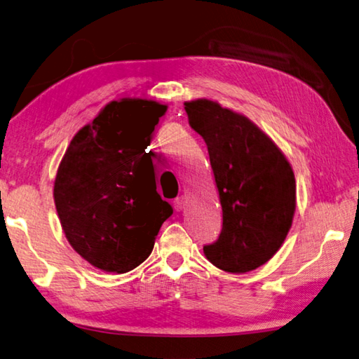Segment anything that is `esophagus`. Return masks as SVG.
<instances>
[{"instance_id":"esophagus-1","label":"esophagus","mask_w":359,"mask_h":359,"mask_svg":"<svg viewBox=\"0 0 359 359\" xmlns=\"http://www.w3.org/2000/svg\"><path fill=\"white\" fill-rule=\"evenodd\" d=\"M184 203H186V197H178V198H175V201H173V206H175V209H177V211H181L182 208H184Z\"/></svg>"}]
</instances>
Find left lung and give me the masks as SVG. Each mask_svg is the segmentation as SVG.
Segmentation results:
<instances>
[{
	"label": "left lung",
	"instance_id": "obj_1",
	"mask_svg": "<svg viewBox=\"0 0 359 359\" xmlns=\"http://www.w3.org/2000/svg\"><path fill=\"white\" fill-rule=\"evenodd\" d=\"M191 125L208 145L219 191L223 226L203 247L208 261L245 273L278 252L292 226L295 177L278 145L252 120L217 101H186Z\"/></svg>",
	"mask_w": 359,
	"mask_h": 359
}]
</instances>
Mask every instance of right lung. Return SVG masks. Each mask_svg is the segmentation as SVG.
Masks as SVG:
<instances>
[{"mask_svg":"<svg viewBox=\"0 0 359 359\" xmlns=\"http://www.w3.org/2000/svg\"><path fill=\"white\" fill-rule=\"evenodd\" d=\"M165 112L154 100L111 101L74 134L59 164L53 197L60 226L74 252L104 272L144 262L173 214L156 192L147 153Z\"/></svg>","mask_w":359,"mask_h":359,"instance_id":"right-lung-1","label":"right lung"}]
</instances>
